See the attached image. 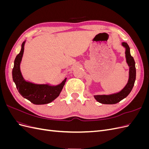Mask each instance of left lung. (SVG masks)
Returning a JSON list of instances; mask_svg holds the SVG:
<instances>
[{
	"label": "left lung",
	"instance_id": "1",
	"mask_svg": "<svg viewBox=\"0 0 149 149\" xmlns=\"http://www.w3.org/2000/svg\"><path fill=\"white\" fill-rule=\"evenodd\" d=\"M122 45L125 48L126 61L129 67V78L128 82L125 86L119 93L110 94V95H94V97L96 100L100 103L105 104H114L127 97L133 88L136 77V65H135L136 63H135L134 58L130 55V48L128 44L123 42L122 43Z\"/></svg>",
	"mask_w": 149,
	"mask_h": 149
}]
</instances>
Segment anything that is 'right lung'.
I'll list each match as a JSON object with an SVG mask.
<instances>
[{
  "instance_id": "right-lung-1",
  "label": "right lung",
  "mask_w": 149,
  "mask_h": 149,
  "mask_svg": "<svg viewBox=\"0 0 149 149\" xmlns=\"http://www.w3.org/2000/svg\"><path fill=\"white\" fill-rule=\"evenodd\" d=\"M25 41L22 44L20 53L17 55L12 70V78L18 91L24 98L34 104H45L52 102L60 95L63 88L66 78L56 86L37 84L26 81L22 75L20 65L24 52Z\"/></svg>"
}]
</instances>
